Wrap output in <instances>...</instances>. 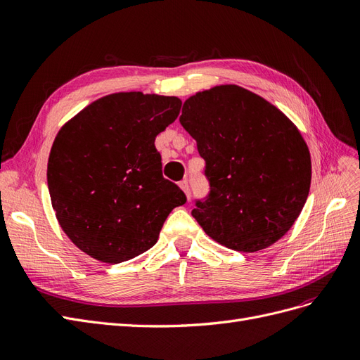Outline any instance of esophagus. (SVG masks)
Wrapping results in <instances>:
<instances>
[{"label":"esophagus","mask_w":360,"mask_h":360,"mask_svg":"<svg viewBox=\"0 0 360 360\" xmlns=\"http://www.w3.org/2000/svg\"><path fill=\"white\" fill-rule=\"evenodd\" d=\"M179 186L184 192V195H186V197L189 198V183H188V180H181Z\"/></svg>","instance_id":"1"}]
</instances>
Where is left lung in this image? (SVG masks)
I'll return each mask as SVG.
<instances>
[{
  "label": "left lung",
  "mask_w": 360,
  "mask_h": 360,
  "mask_svg": "<svg viewBox=\"0 0 360 360\" xmlns=\"http://www.w3.org/2000/svg\"><path fill=\"white\" fill-rule=\"evenodd\" d=\"M181 126L205 160L210 193L192 216L219 245L257 252L287 234L307 202L311 155L275 105L234 84L184 101Z\"/></svg>",
  "instance_id": "1"
}]
</instances>
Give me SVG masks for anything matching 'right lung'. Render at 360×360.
Instances as JSON below:
<instances>
[{
	"label": "right lung",
	"instance_id": "obj_1",
	"mask_svg": "<svg viewBox=\"0 0 360 360\" xmlns=\"http://www.w3.org/2000/svg\"><path fill=\"white\" fill-rule=\"evenodd\" d=\"M176 96L112 93L63 124L48 159L52 209L72 243L108 264L155 246L186 197L162 176L156 136L180 114Z\"/></svg>",
	"mask_w": 360,
	"mask_h": 360
}]
</instances>
